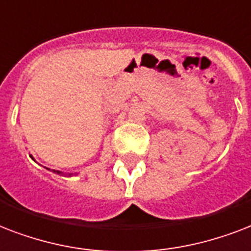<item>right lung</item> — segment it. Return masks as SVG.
Listing matches in <instances>:
<instances>
[{
  "label": "right lung",
  "instance_id": "right-lung-1",
  "mask_svg": "<svg viewBox=\"0 0 251 251\" xmlns=\"http://www.w3.org/2000/svg\"><path fill=\"white\" fill-rule=\"evenodd\" d=\"M30 157H31V158H32V160H34V157H32V156H30ZM53 173H56V174H60V176H73V173H69V174H64L63 172H59V170H53Z\"/></svg>",
  "mask_w": 251,
  "mask_h": 251
}]
</instances>
